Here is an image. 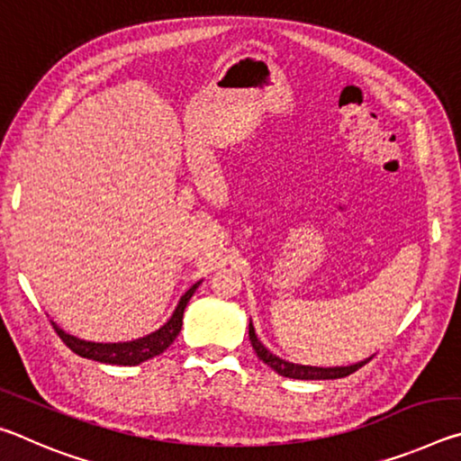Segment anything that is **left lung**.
Here are the masks:
<instances>
[{
  "mask_svg": "<svg viewBox=\"0 0 461 461\" xmlns=\"http://www.w3.org/2000/svg\"><path fill=\"white\" fill-rule=\"evenodd\" d=\"M249 341H252V348L254 352L258 354L260 360L264 364H268L272 370L278 372L280 376H286V378H296V380H333V378H343V376H349V374H354L356 370H360L364 364H368L372 357L364 362H357L354 366H343V368H315V366H299V364H291V362H285L276 357L275 354H270L267 348L262 346L256 338L254 333V327L252 321H249Z\"/></svg>",
  "mask_w": 461,
  "mask_h": 461,
  "instance_id": "obj_1",
  "label": "left lung"
}]
</instances>
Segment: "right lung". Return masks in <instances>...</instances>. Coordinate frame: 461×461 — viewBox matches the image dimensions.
Returning <instances> with one entry per match:
<instances>
[{
    "label": "right lung",
    "mask_w": 461,
    "mask_h": 461,
    "mask_svg": "<svg viewBox=\"0 0 461 461\" xmlns=\"http://www.w3.org/2000/svg\"><path fill=\"white\" fill-rule=\"evenodd\" d=\"M197 285H193L189 291H186L181 296V303L175 309L173 317L168 319L167 325H162L158 331H154L146 338H140L134 341H126V343H95V341H85L79 338H73L52 323L54 331L59 333V338L65 341L67 348H71L77 356L87 357V360H95V362H104V364H115V366H136L142 364L146 360H150L154 356H160L165 349L175 341V338L181 331L183 327V313L185 307L193 293L197 291Z\"/></svg>",
    "instance_id": "add662e5"
}]
</instances>
